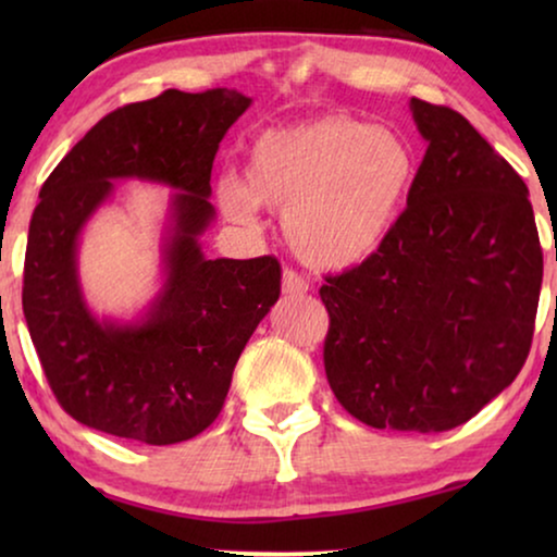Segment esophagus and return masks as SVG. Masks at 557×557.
<instances>
[{
    "label": "esophagus",
    "instance_id": "34e87169",
    "mask_svg": "<svg viewBox=\"0 0 557 557\" xmlns=\"http://www.w3.org/2000/svg\"><path fill=\"white\" fill-rule=\"evenodd\" d=\"M281 292L286 296H304L309 292V281L292 269L284 271V278H281Z\"/></svg>",
    "mask_w": 557,
    "mask_h": 557
}]
</instances>
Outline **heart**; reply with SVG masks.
Instances as JSON below:
<instances>
[{
	"instance_id": "heart-1",
	"label": "heart",
	"mask_w": 557,
	"mask_h": 557,
	"mask_svg": "<svg viewBox=\"0 0 557 557\" xmlns=\"http://www.w3.org/2000/svg\"><path fill=\"white\" fill-rule=\"evenodd\" d=\"M416 177L406 136L332 113L258 134L246 180L220 177L218 202L235 223H250L258 205L281 212L288 246L304 263L342 271L383 250Z\"/></svg>"
}]
</instances>
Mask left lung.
Returning <instances> with one entry per match:
<instances>
[{
    "instance_id": "8db88e82",
    "label": "left lung",
    "mask_w": 557,
    "mask_h": 557,
    "mask_svg": "<svg viewBox=\"0 0 557 557\" xmlns=\"http://www.w3.org/2000/svg\"><path fill=\"white\" fill-rule=\"evenodd\" d=\"M429 144L391 240L319 288L324 370L372 429L448 431L528 360L543 248L528 185L461 113L410 98Z\"/></svg>"
}]
</instances>
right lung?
<instances>
[{
	"label": "right lung",
	"instance_id": "obj_1",
	"mask_svg": "<svg viewBox=\"0 0 557 557\" xmlns=\"http://www.w3.org/2000/svg\"><path fill=\"white\" fill-rule=\"evenodd\" d=\"M253 103L235 88L162 96L103 116L67 151L29 220L22 309L45 377L67 416L149 446L180 444L215 421L235 362L281 294V265L205 258L218 147ZM116 178L175 189L163 288L132 323L98 320L77 276L82 227Z\"/></svg>",
	"mask_w": 557,
	"mask_h": 557
}]
</instances>
